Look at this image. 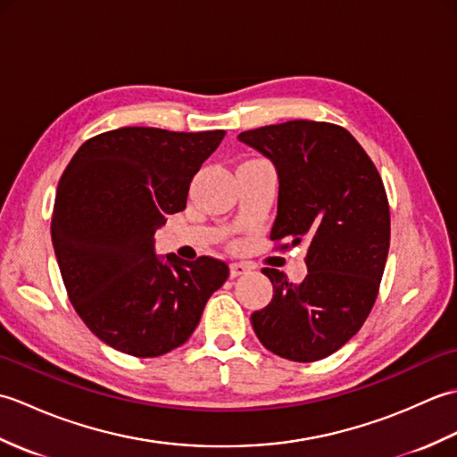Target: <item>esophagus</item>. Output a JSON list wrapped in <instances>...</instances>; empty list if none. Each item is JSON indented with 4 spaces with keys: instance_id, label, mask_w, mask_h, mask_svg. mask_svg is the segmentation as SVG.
<instances>
[{
    "instance_id": "34e87169",
    "label": "esophagus",
    "mask_w": 457,
    "mask_h": 457,
    "mask_svg": "<svg viewBox=\"0 0 457 457\" xmlns=\"http://www.w3.org/2000/svg\"><path fill=\"white\" fill-rule=\"evenodd\" d=\"M249 270H251V267L245 265V263H231V265H229V275H231V278L241 277V275H247Z\"/></svg>"
}]
</instances>
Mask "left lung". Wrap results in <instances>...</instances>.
Masks as SVG:
<instances>
[{"mask_svg": "<svg viewBox=\"0 0 457 457\" xmlns=\"http://www.w3.org/2000/svg\"><path fill=\"white\" fill-rule=\"evenodd\" d=\"M239 141L263 153L278 172L270 241L277 249L308 245V275L300 285L263 269L273 300L251 314V324L269 352L298 363L318 361L361 329L377 300L391 241L381 174L336 123L265 125L239 133Z\"/></svg>", "mask_w": 457, "mask_h": 457, "instance_id": "left-lung-1", "label": "left lung"}]
</instances>
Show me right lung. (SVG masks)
Instances as JSON below:
<instances>
[{"label":"right lung","mask_w":457,"mask_h":457,"mask_svg":"<svg viewBox=\"0 0 457 457\" xmlns=\"http://www.w3.org/2000/svg\"><path fill=\"white\" fill-rule=\"evenodd\" d=\"M226 131L120 128L80 145L58 180L51 236L76 314L102 342L159 357L196 329L229 277L220 259L153 253L154 231L187 208L190 182Z\"/></svg>","instance_id":"right-lung-1"}]
</instances>
